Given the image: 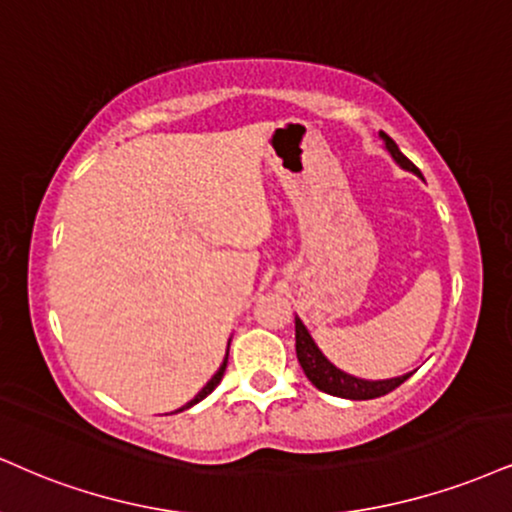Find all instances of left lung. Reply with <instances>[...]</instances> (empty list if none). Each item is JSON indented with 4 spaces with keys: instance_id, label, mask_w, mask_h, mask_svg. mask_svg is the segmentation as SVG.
Returning a JSON list of instances; mask_svg holds the SVG:
<instances>
[{
    "instance_id": "left-lung-1",
    "label": "left lung",
    "mask_w": 512,
    "mask_h": 512,
    "mask_svg": "<svg viewBox=\"0 0 512 512\" xmlns=\"http://www.w3.org/2000/svg\"><path fill=\"white\" fill-rule=\"evenodd\" d=\"M379 140L384 143V150L389 152L393 162H396L400 169L410 171V174L422 176L420 169L410 162L408 157L400 152V147L393 143V138H389L384 131H379ZM295 353H298V362L303 367L305 377L312 381V386H317L319 391L329 393V396H338V398H348V400H369V398H379L391 393L393 389H398L405 379L412 377V372L403 374V377H391V379H362L355 377V374L343 372L338 369L334 362L326 357L319 346L312 338L307 326L303 324V319L295 315Z\"/></svg>"
}]
</instances>
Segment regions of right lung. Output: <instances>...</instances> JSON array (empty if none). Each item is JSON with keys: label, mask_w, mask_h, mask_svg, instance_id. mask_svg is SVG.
Segmentation results:
<instances>
[{"label": "right lung", "mask_w": 512, "mask_h": 512, "mask_svg": "<svg viewBox=\"0 0 512 512\" xmlns=\"http://www.w3.org/2000/svg\"><path fill=\"white\" fill-rule=\"evenodd\" d=\"M229 346H231V341H229ZM226 362H229V348H226L224 362H221V365H219V369H217V372H214V374H212V379H209V381H207V384H205V386H202V389H200V391H197V396H195L193 400H188V403H186V405H183V408H178V412H181V410H188V408H193V405H197V403H200V400H205V398L209 396V393H212L214 389H217V386H219V381H221V377H224V372H226Z\"/></svg>", "instance_id": "right-lung-1"}]
</instances>
